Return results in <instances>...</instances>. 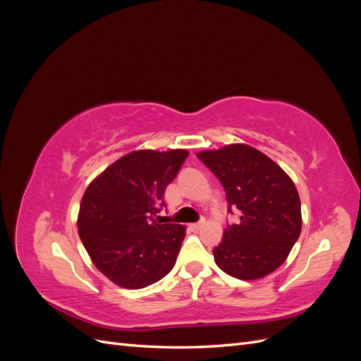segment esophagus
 I'll use <instances>...</instances> for the list:
<instances>
[{
    "mask_svg": "<svg viewBox=\"0 0 361 361\" xmlns=\"http://www.w3.org/2000/svg\"><path fill=\"white\" fill-rule=\"evenodd\" d=\"M204 226V221H200V223H194V224H191L190 227L192 228V231H200V228Z\"/></svg>",
    "mask_w": 361,
    "mask_h": 361,
    "instance_id": "1",
    "label": "esophagus"
}]
</instances>
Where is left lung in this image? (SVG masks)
<instances>
[{
    "label": "left lung",
    "mask_w": 361,
    "mask_h": 361,
    "mask_svg": "<svg viewBox=\"0 0 361 361\" xmlns=\"http://www.w3.org/2000/svg\"><path fill=\"white\" fill-rule=\"evenodd\" d=\"M197 157L223 183L227 202L241 211L212 251L215 264L239 280L267 277L288 259L301 233L297 187L279 164L248 145L202 150Z\"/></svg>",
    "instance_id": "8db88e82"
}]
</instances>
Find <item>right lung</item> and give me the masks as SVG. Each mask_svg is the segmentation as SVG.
<instances>
[{"instance_id":"1","label":"right lung","mask_w":361,"mask_h":361,"mask_svg":"<svg viewBox=\"0 0 361 361\" xmlns=\"http://www.w3.org/2000/svg\"><path fill=\"white\" fill-rule=\"evenodd\" d=\"M190 152H129L87 187L78 212V235L94 267L125 289H143L166 277L187 227L159 224L167 185Z\"/></svg>"}]
</instances>
